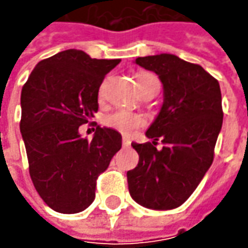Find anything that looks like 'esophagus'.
Instances as JSON below:
<instances>
[{"instance_id": "1", "label": "esophagus", "mask_w": 248, "mask_h": 248, "mask_svg": "<svg viewBox=\"0 0 248 248\" xmlns=\"http://www.w3.org/2000/svg\"><path fill=\"white\" fill-rule=\"evenodd\" d=\"M131 145V140L128 138H123V146H129Z\"/></svg>"}]
</instances>
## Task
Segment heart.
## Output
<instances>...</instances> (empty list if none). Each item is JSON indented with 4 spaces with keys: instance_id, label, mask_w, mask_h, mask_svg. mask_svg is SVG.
<instances>
[{
    "instance_id": "heart-1",
    "label": "heart",
    "mask_w": 248,
    "mask_h": 248,
    "mask_svg": "<svg viewBox=\"0 0 248 248\" xmlns=\"http://www.w3.org/2000/svg\"><path fill=\"white\" fill-rule=\"evenodd\" d=\"M150 81H158L156 78L155 74H150V73H139L137 76V84H138V88L143 87L146 82ZM105 125H108L109 128L116 129L121 134H125L128 135L132 131H135L139 127H142L145 124V119L137 114V113H132L128 110L119 109L111 111L110 114H108L105 120H103Z\"/></svg>"
}]
</instances>
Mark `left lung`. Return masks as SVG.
Here are the masks:
<instances>
[{
  "instance_id": "obj_1",
  "label": "left lung",
  "mask_w": 248,
  "mask_h": 248,
  "mask_svg": "<svg viewBox=\"0 0 248 248\" xmlns=\"http://www.w3.org/2000/svg\"><path fill=\"white\" fill-rule=\"evenodd\" d=\"M135 63L157 74L164 100L146 131L153 140L131 143L139 161L127 172L129 195L146 208L172 210L189 199L213 164L224 119L219 84L202 66L171 53ZM158 139L165 143L161 151L155 148Z\"/></svg>"
}]
</instances>
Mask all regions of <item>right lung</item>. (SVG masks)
Here are the masks:
<instances>
[{
	"mask_svg": "<svg viewBox=\"0 0 248 248\" xmlns=\"http://www.w3.org/2000/svg\"><path fill=\"white\" fill-rule=\"evenodd\" d=\"M120 59H92L67 49L44 59L22 88L20 132L34 187L62 214L84 211L95 199L96 179L121 149L116 129L96 127L92 140L78 128L98 111L105 76Z\"/></svg>",
	"mask_w": 248,
	"mask_h": 248,
	"instance_id": "right-lung-1",
	"label": "right lung"
}]
</instances>
